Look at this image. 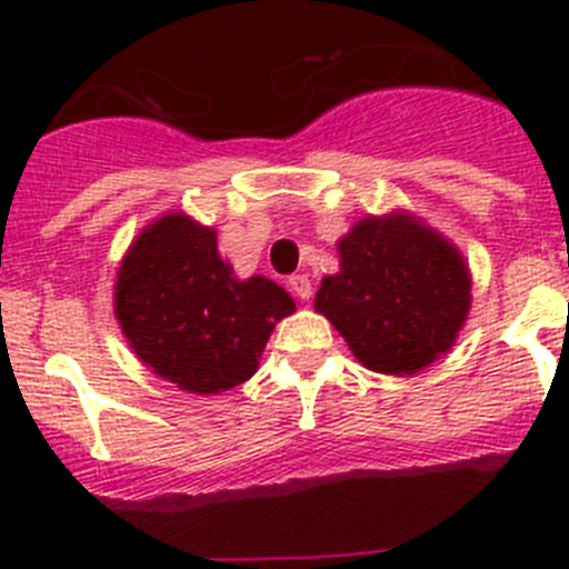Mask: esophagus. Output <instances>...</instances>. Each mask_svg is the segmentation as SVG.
<instances>
[{
  "label": "esophagus",
  "instance_id": "esophagus-1",
  "mask_svg": "<svg viewBox=\"0 0 569 569\" xmlns=\"http://www.w3.org/2000/svg\"><path fill=\"white\" fill-rule=\"evenodd\" d=\"M290 290H293L301 301H308L310 296H313V284H310V279L305 273L290 276Z\"/></svg>",
  "mask_w": 569,
  "mask_h": 569
}]
</instances>
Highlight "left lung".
I'll use <instances>...</instances> for the list:
<instances>
[{
    "label": "left lung",
    "mask_w": 569,
    "mask_h": 569,
    "mask_svg": "<svg viewBox=\"0 0 569 569\" xmlns=\"http://www.w3.org/2000/svg\"><path fill=\"white\" fill-rule=\"evenodd\" d=\"M316 310L376 373L413 376L453 347L470 313L465 256L419 216H365L339 241Z\"/></svg>",
    "instance_id": "obj_1"
}]
</instances>
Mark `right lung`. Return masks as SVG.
Returning <instances> with one entry per match:
<instances>
[{
	"label": "right lung",
	"mask_w": 569,
	"mask_h": 569,
	"mask_svg": "<svg viewBox=\"0 0 569 569\" xmlns=\"http://www.w3.org/2000/svg\"><path fill=\"white\" fill-rule=\"evenodd\" d=\"M113 310L144 367L179 390L213 396L256 373L276 321L296 301L264 276L241 281L219 256L213 228L168 213L130 244Z\"/></svg>",
	"instance_id": "right-lung-1"
}]
</instances>
